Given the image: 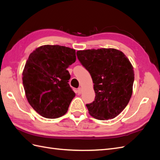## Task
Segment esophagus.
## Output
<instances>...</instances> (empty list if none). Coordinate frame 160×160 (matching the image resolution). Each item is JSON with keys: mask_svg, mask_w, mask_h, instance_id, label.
I'll list each match as a JSON object with an SVG mask.
<instances>
[{"mask_svg": "<svg viewBox=\"0 0 160 160\" xmlns=\"http://www.w3.org/2000/svg\"><path fill=\"white\" fill-rule=\"evenodd\" d=\"M77 93H78V94H81L82 93L81 88H79L78 89H77Z\"/></svg>", "mask_w": 160, "mask_h": 160, "instance_id": "34e87169", "label": "esophagus"}]
</instances>
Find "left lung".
<instances>
[{
    "label": "left lung",
    "mask_w": 160,
    "mask_h": 160,
    "mask_svg": "<svg viewBox=\"0 0 160 160\" xmlns=\"http://www.w3.org/2000/svg\"><path fill=\"white\" fill-rule=\"evenodd\" d=\"M77 56L94 83L95 101L86 105L89 113L99 120L115 118L132 95L134 71L128 58L112 48L78 51Z\"/></svg>",
    "instance_id": "obj_1"
}]
</instances>
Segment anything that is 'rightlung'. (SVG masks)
Here are the masks:
<instances>
[{
    "label": "right lung",
    "instance_id": "add662e5",
    "mask_svg": "<svg viewBox=\"0 0 160 160\" xmlns=\"http://www.w3.org/2000/svg\"><path fill=\"white\" fill-rule=\"evenodd\" d=\"M73 49L42 45L28 57L22 71V83L28 102L42 117L55 119L64 115L75 93L68 83L67 70L75 62Z\"/></svg>",
    "mask_w": 160,
    "mask_h": 160
}]
</instances>
